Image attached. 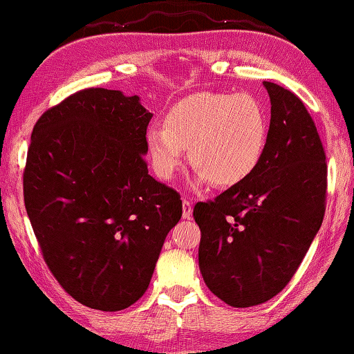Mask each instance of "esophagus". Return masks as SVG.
I'll return each mask as SVG.
<instances>
[{
  "mask_svg": "<svg viewBox=\"0 0 354 354\" xmlns=\"http://www.w3.org/2000/svg\"><path fill=\"white\" fill-rule=\"evenodd\" d=\"M191 216H192V203H191V200L184 198L183 200V218L189 219Z\"/></svg>",
  "mask_w": 354,
  "mask_h": 354,
  "instance_id": "esophagus-1",
  "label": "esophagus"
}]
</instances>
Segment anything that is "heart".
Segmentation results:
<instances>
[{
  "label": "heart",
  "mask_w": 354,
  "mask_h": 354,
  "mask_svg": "<svg viewBox=\"0 0 354 354\" xmlns=\"http://www.w3.org/2000/svg\"><path fill=\"white\" fill-rule=\"evenodd\" d=\"M267 118L250 95L198 93L189 97L146 133L152 170L170 181L183 167L186 149L200 183L232 187L250 178L262 160Z\"/></svg>",
  "instance_id": "b5f03b06"
}]
</instances>
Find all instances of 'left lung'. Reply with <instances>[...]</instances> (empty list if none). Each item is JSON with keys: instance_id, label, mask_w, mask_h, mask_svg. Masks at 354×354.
I'll list each match as a JSON object with an SVG mask.
<instances>
[{"instance_id": "8db88e82", "label": "left lung", "mask_w": 354, "mask_h": 354, "mask_svg": "<svg viewBox=\"0 0 354 354\" xmlns=\"http://www.w3.org/2000/svg\"><path fill=\"white\" fill-rule=\"evenodd\" d=\"M270 127L259 167L243 183L194 207L198 267L208 289L235 308L275 297L291 281L323 224L324 147L297 95L263 81Z\"/></svg>"}]
</instances>
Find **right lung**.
I'll return each mask as SVG.
<instances>
[{
	"instance_id": "add662e5",
	"label": "right lung",
	"mask_w": 354,
	"mask_h": 354,
	"mask_svg": "<svg viewBox=\"0 0 354 354\" xmlns=\"http://www.w3.org/2000/svg\"><path fill=\"white\" fill-rule=\"evenodd\" d=\"M151 118L138 95L91 87L47 109L31 133L24 198L42 257L73 299L102 312L146 292L183 214L179 194L147 171Z\"/></svg>"
}]
</instances>
